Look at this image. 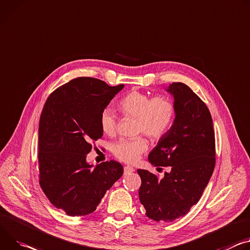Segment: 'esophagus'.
I'll return each instance as SVG.
<instances>
[{
    "mask_svg": "<svg viewBox=\"0 0 250 250\" xmlns=\"http://www.w3.org/2000/svg\"><path fill=\"white\" fill-rule=\"evenodd\" d=\"M124 169H125V173H129V172H133L134 171V168L132 167H129V166L125 167Z\"/></svg>",
    "mask_w": 250,
    "mask_h": 250,
    "instance_id": "obj_1",
    "label": "esophagus"
}]
</instances>
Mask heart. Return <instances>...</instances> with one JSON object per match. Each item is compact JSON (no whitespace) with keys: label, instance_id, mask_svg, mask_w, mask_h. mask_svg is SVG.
Segmentation results:
<instances>
[{"label":"heart","instance_id":"1","mask_svg":"<svg viewBox=\"0 0 250 250\" xmlns=\"http://www.w3.org/2000/svg\"><path fill=\"white\" fill-rule=\"evenodd\" d=\"M119 108L126 117L138 119L137 130L152 140L162 139L170 127L174 118L173 104L166 97L150 99L145 93L133 90L119 103ZM102 130L113 135L117 129V118L110 108H104L100 118ZM148 147L147 142L140 137L133 140H120L112 146V152L125 163L137 162Z\"/></svg>","mask_w":250,"mask_h":250}]
</instances>
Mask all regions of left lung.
<instances>
[{
  "mask_svg": "<svg viewBox=\"0 0 250 250\" xmlns=\"http://www.w3.org/2000/svg\"><path fill=\"white\" fill-rule=\"evenodd\" d=\"M167 92L173 98L174 120L148 154L154 167H168L163 178L138 169L139 190L146 214L170 222L188 214L200 199L215 166V140L210 112L198 96L183 83H172Z\"/></svg>",
  "mask_w": 250,
  "mask_h": 250,
  "instance_id": "obj_1",
  "label": "left lung"
}]
</instances>
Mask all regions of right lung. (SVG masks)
<instances>
[{
	"label": "right lung",
	"instance_id": "1",
	"mask_svg": "<svg viewBox=\"0 0 250 250\" xmlns=\"http://www.w3.org/2000/svg\"><path fill=\"white\" fill-rule=\"evenodd\" d=\"M94 78H78L57 88L43 105L39 125L40 186L53 206L70 216L94 212L124 173L109 161L86 162L92 144L103 137L102 111L124 88Z\"/></svg>",
	"mask_w": 250,
	"mask_h": 250
}]
</instances>
